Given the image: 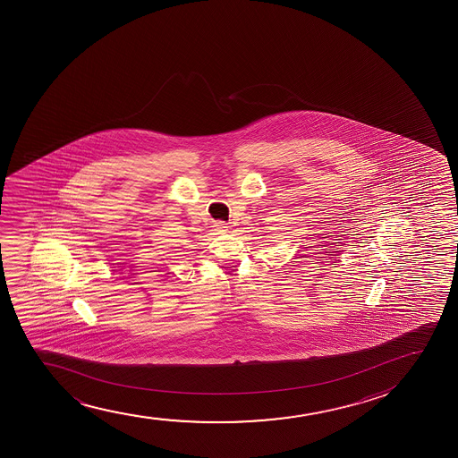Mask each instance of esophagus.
I'll return each mask as SVG.
<instances>
[{
    "label": "esophagus",
    "mask_w": 458,
    "mask_h": 458,
    "mask_svg": "<svg viewBox=\"0 0 458 458\" xmlns=\"http://www.w3.org/2000/svg\"><path fill=\"white\" fill-rule=\"evenodd\" d=\"M216 229H220L221 232L226 231V229H227V226H226V225H225V223H216Z\"/></svg>",
    "instance_id": "esophagus-1"
}]
</instances>
